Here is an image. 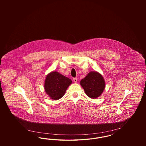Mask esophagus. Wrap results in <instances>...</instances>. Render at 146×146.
<instances>
[{
	"mask_svg": "<svg viewBox=\"0 0 146 146\" xmlns=\"http://www.w3.org/2000/svg\"><path fill=\"white\" fill-rule=\"evenodd\" d=\"M73 82H74V83H76L77 81H78V79L76 78H74L73 79Z\"/></svg>",
	"mask_w": 146,
	"mask_h": 146,
	"instance_id": "esophagus-1",
	"label": "esophagus"
}]
</instances>
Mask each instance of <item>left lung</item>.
<instances>
[{
	"label": "left lung",
	"mask_w": 146,
	"mask_h": 146,
	"mask_svg": "<svg viewBox=\"0 0 146 146\" xmlns=\"http://www.w3.org/2000/svg\"><path fill=\"white\" fill-rule=\"evenodd\" d=\"M85 94L90 98H96L103 92L105 88L104 79L96 72H91L80 81Z\"/></svg>",
	"instance_id": "1"
}]
</instances>
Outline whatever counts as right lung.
<instances>
[{
  "mask_svg": "<svg viewBox=\"0 0 146 146\" xmlns=\"http://www.w3.org/2000/svg\"><path fill=\"white\" fill-rule=\"evenodd\" d=\"M72 83L70 78L57 72H52L46 76L44 88L51 99L57 100L64 95L67 88Z\"/></svg>",
  "mask_w": 146,
  "mask_h": 146,
  "instance_id": "add662e5",
  "label": "right lung"
}]
</instances>
